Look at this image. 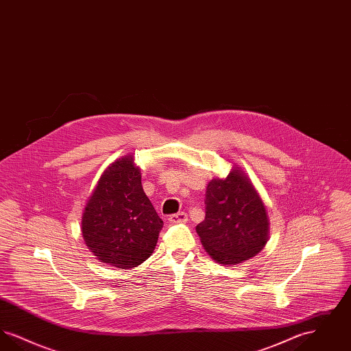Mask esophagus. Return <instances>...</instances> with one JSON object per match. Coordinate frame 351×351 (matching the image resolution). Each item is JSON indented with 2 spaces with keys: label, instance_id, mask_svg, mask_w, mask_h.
Here are the masks:
<instances>
[{
  "label": "esophagus",
  "instance_id": "obj_1",
  "mask_svg": "<svg viewBox=\"0 0 351 351\" xmlns=\"http://www.w3.org/2000/svg\"><path fill=\"white\" fill-rule=\"evenodd\" d=\"M186 219H188V216L184 212H179L176 215L169 216V222L171 223H184V222H186Z\"/></svg>",
  "mask_w": 351,
  "mask_h": 351
}]
</instances>
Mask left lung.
I'll list each match as a JSON object with an SVG mask.
<instances>
[{
  "mask_svg": "<svg viewBox=\"0 0 351 351\" xmlns=\"http://www.w3.org/2000/svg\"><path fill=\"white\" fill-rule=\"evenodd\" d=\"M267 212L250 179L234 167L212 179L205 193V219L196 226L201 243L219 265L242 263L268 241Z\"/></svg>",
  "mask_w": 351,
  "mask_h": 351,
  "instance_id": "left-lung-1",
  "label": "left lung"
}]
</instances>
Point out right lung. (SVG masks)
Returning a JSON list of instances; mask_svg holds the SVG:
<instances>
[{
    "label": "right lung",
    "mask_w": 351,
    "mask_h": 351,
    "mask_svg": "<svg viewBox=\"0 0 351 351\" xmlns=\"http://www.w3.org/2000/svg\"><path fill=\"white\" fill-rule=\"evenodd\" d=\"M163 221L146 196L132 155L104 171L82 218L88 249L118 268L143 263L155 249Z\"/></svg>",
    "instance_id": "1"
}]
</instances>
